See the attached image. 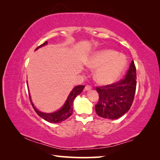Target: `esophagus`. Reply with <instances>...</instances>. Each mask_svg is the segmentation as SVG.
<instances>
[{
  "instance_id": "34e87169",
  "label": "esophagus",
  "mask_w": 160,
  "mask_h": 160,
  "mask_svg": "<svg viewBox=\"0 0 160 160\" xmlns=\"http://www.w3.org/2000/svg\"><path fill=\"white\" fill-rule=\"evenodd\" d=\"M84 89H85L86 91H89V90H91V89H92V87H91V85H89V84H87V85L85 86V88H84Z\"/></svg>"
}]
</instances>
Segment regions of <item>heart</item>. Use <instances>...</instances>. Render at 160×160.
Returning a JSON list of instances; mask_svg holds the SVG:
<instances>
[{
	"label": "heart",
	"mask_w": 160,
	"mask_h": 160,
	"mask_svg": "<svg viewBox=\"0 0 160 160\" xmlns=\"http://www.w3.org/2000/svg\"><path fill=\"white\" fill-rule=\"evenodd\" d=\"M127 64V59L113 50L106 49L93 53L86 62L91 69H97L95 80L101 84L114 82L124 72Z\"/></svg>",
	"instance_id": "1"
}]
</instances>
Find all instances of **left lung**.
Here are the masks:
<instances>
[{"label":"left lung","instance_id":"8db88e82","mask_svg":"<svg viewBox=\"0 0 160 160\" xmlns=\"http://www.w3.org/2000/svg\"><path fill=\"white\" fill-rule=\"evenodd\" d=\"M136 67L132 60L125 77L117 82L96 88L99 101L95 106L99 116L115 120L124 115L134 100L137 84Z\"/></svg>","mask_w":160,"mask_h":160}]
</instances>
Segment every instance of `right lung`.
Returning <instances> with one entry per match:
<instances>
[{"label":"right lung","mask_w":160,"mask_h":160,"mask_svg":"<svg viewBox=\"0 0 160 160\" xmlns=\"http://www.w3.org/2000/svg\"><path fill=\"white\" fill-rule=\"evenodd\" d=\"M47 44V41H45L42 45H40L36 49H38L39 47H41L42 46L45 45ZM84 85H79L76 86L73 88V89L71 91L70 94L67 98V100L65 102V103L63 105V107L60 108V110L57 111L54 113H42V112L39 111L37 108L34 107V105L33 104L31 101V98L29 96V100L31 102V104L33 108V109L36 112V113L38 114L40 117L43 118L44 120L46 121L51 122V123H60L62 121H64L67 120V119L70 117L73 113V100L76 98V97L78 95L82 93V90L84 89Z\"/></svg>","instance_id":"right-lung-1"}]
</instances>
